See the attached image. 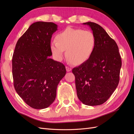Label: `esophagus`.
Instances as JSON below:
<instances>
[{"label":"esophagus","instance_id":"34e87169","mask_svg":"<svg viewBox=\"0 0 134 134\" xmlns=\"http://www.w3.org/2000/svg\"><path fill=\"white\" fill-rule=\"evenodd\" d=\"M66 71L68 72H69V71H70L71 70V68L69 67V66H66Z\"/></svg>","mask_w":134,"mask_h":134}]
</instances>
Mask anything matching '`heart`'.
I'll return each instance as SVG.
<instances>
[{
    "mask_svg": "<svg viewBox=\"0 0 134 134\" xmlns=\"http://www.w3.org/2000/svg\"><path fill=\"white\" fill-rule=\"evenodd\" d=\"M96 46V38L91 31L68 27L59 33L50 49L55 59L62 60L66 50V57L71 64L80 65L90 59Z\"/></svg>",
    "mask_w": 134,
    "mask_h": 134,
    "instance_id": "b5f03b06",
    "label": "heart"
}]
</instances>
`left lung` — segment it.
Returning a JSON list of instances; mask_svg holds the SVG:
<instances>
[{
	"instance_id": "obj_1",
	"label": "left lung",
	"mask_w": 134,
	"mask_h": 134,
	"mask_svg": "<svg viewBox=\"0 0 134 134\" xmlns=\"http://www.w3.org/2000/svg\"><path fill=\"white\" fill-rule=\"evenodd\" d=\"M96 38L95 50L86 63L72 69L79 99L88 106L104 103L118 86L121 58L117 43L98 24L88 22Z\"/></svg>"
}]
</instances>
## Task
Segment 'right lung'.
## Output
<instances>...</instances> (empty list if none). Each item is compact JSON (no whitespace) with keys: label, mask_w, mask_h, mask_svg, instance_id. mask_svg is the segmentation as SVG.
<instances>
[{"label":"right lung","mask_w":134,"mask_h":134,"mask_svg":"<svg viewBox=\"0 0 134 134\" xmlns=\"http://www.w3.org/2000/svg\"><path fill=\"white\" fill-rule=\"evenodd\" d=\"M58 30L52 22H37L28 28L15 45L12 58L14 87L26 104L43 109L54 102L64 65L49 58L52 35Z\"/></svg>","instance_id":"add662e5"}]
</instances>
